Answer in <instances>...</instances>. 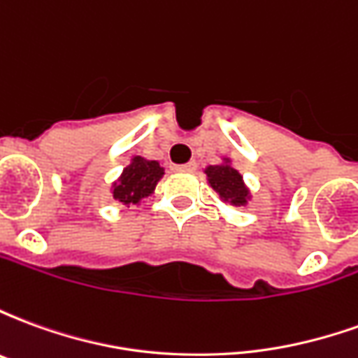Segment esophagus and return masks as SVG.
<instances>
[{"label": "esophagus", "mask_w": 358, "mask_h": 358, "mask_svg": "<svg viewBox=\"0 0 358 358\" xmlns=\"http://www.w3.org/2000/svg\"><path fill=\"white\" fill-rule=\"evenodd\" d=\"M195 161H189V163L186 164H172V171H178V172H192L195 171Z\"/></svg>", "instance_id": "obj_1"}]
</instances>
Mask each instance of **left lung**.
<instances>
[{"mask_svg":"<svg viewBox=\"0 0 358 358\" xmlns=\"http://www.w3.org/2000/svg\"><path fill=\"white\" fill-rule=\"evenodd\" d=\"M207 176H209L210 187L218 192V195L230 201L234 205H245L248 203L249 192L248 187L243 186L241 174L236 169H232L230 164H217V166H209L207 169Z\"/></svg>","mask_w":358,"mask_h":358,"instance_id":"obj_1","label":"left lung"}]
</instances>
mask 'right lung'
Masks as SVG:
<instances>
[{
	"label": "right lung",
	"instance_id": "right-lung-1",
	"mask_svg": "<svg viewBox=\"0 0 358 358\" xmlns=\"http://www.w3.org/2000/svg\"><path fill=\"white\" fill-rule=\"evenodd\" d=\"M161 176H163V169L157 161H145L141 157H136L122 171V176L113 187V197L124 205L140 203L155 189Z\"/></svg>",
	"mask_w": 358,
	"mask_h": 358
}]
</instances>
